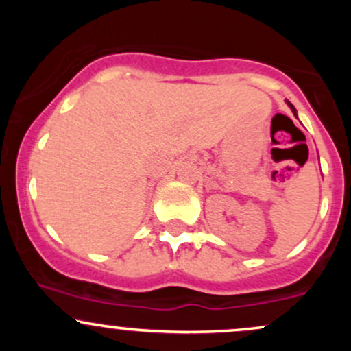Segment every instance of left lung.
I'll use <instances>...</instances> for the list:
<instances>
[{
  "mask_svg": "<svg viewBox=\"0 0 351 351\" xmlns=\"http://www.w3.org/2000/svg\"><path fill=\"white\" fill-rule=\"evenodd\" d=\"M289 106H291V108H292V112H293V115H295V108H293V106H292V104H289Z\"/></svg>",
  "mask_w": 351,
  "mask_h": 351,
  "instance_id": "obj_1",
  "label": "left lung"
}]
</instances>
